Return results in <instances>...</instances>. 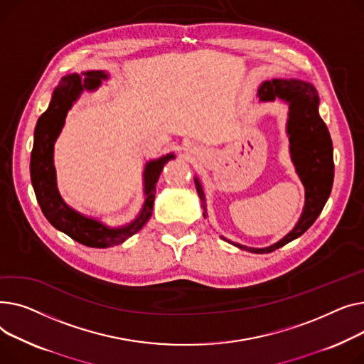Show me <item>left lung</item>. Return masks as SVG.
Listing matches in <instances>:
<instances>
[{
	"mask_svg": "<svg viewBox=\"0 0 364 364\" xmlns=\"http://www.w3.org/2000/svg\"><path fill=\"white\" fill-rule=\"evenodd\" d=\"M257 97L262 102L274 101L277 98L288 104L287 135L289 141V156L298 178L304 185V208L292 230L269 247L254 248L232 242L223 237L220 238L241 250L266 254L301 237L322 213L333 183V146L328 127L318 114L320 100L311 83L300 79L266 80L260 85ZM194 182L204 210L203 216L207 219L208 215L203 185L197 176L194 178Z\"/></svg>",
	"mask_w": 364,
	"mask_h": 364,
	"instance_id": "1",
	"label": "left lung"
}]
</instances>
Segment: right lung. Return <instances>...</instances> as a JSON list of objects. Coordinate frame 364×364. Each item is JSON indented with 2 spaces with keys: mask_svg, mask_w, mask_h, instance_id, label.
Listing matches in <instances>:
<instances>
[{
  "mask_svg": "<svg viewBox=\"0 0 364 364\" xmlns=\"http://www.w3.org/2000/svg\"><path fill=\"white\" fill-rule=\"evenodd\" d=\"M109 79L104 70H88L80 75L64 76L55 87L48 109L41 114L33 132V148L31 154V181L38 204L47 220L79 244L92 248H109L131 238L153 215L156 183L161 170L175 153L149 160L144 167V197L138 216L123 226H110L97 218L82 215L70 207L60 196L54 166V144L61 134L66 116L83 91H95L102 80Z\"/></svg>",
  "mask_w": 364,
  "mask_h": 364,
  "instance_id": "add662e5",
  "label": "right lung"
}]
</instances>
